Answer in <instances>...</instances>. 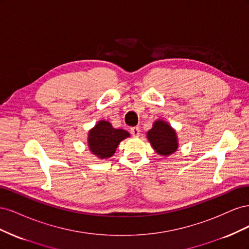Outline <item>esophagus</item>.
I'll use <instances>...</instances> for the list:
<instances>
[{
  "label": "esophagus",
  "mask_w": 249,
  "mask_h": 249,
  "mask_svg": "<svg viewBox=\"0 0 249 249\" xmlns=\"http://www.w3.org/2000/svg\"><path fill=\"white\" fill-rule=\"evenodd\" d=\"M130 132H131V134L133 135L134 137H138L139 134H140V130H139L138 126H133V127H131Z\"/></svg>",
  "instance_id": "obj_1"
}]
</instances>
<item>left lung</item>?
Instances as JSON below:
<instances>
[{"instance_id":"left-lung-1","label":"left lung","mask_w":249,"mask_h":249,"mask_svg":"<svg viewBox=\"0 0 249 249\" xmlns=\"http://www.w3.org/2000/svg\"><path fill=\"white\" fill-rule=\"evenodd\" d=\"M147 139L156 152L162 156H169L178 148L176 132L163 120H157L153 129L147 132Z\"/></svg>"}]
</instances>
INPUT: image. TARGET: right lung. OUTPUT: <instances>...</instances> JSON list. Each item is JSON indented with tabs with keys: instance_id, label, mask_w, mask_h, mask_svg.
I'll return each mask as SVG.
<instances>
[{
	"instance_id": "right-lung-1",
	"label": "right lung",
	"mask_w": 249,
	"mask_h": 249,
	"mask_svg": "<svg viewBox=\"0 0 249 249\" xmlns=\"http://www.w3.org/2000/svg\"><path fill=\"white\" fill-rule=\"evenodd\" d=\"M130 134L122 129H114L109 122L101 120L89 131L88 145L91 152L102 159L110 158L115 153L120 141L129 137Z\"/></svg>"
}]
</instances>
